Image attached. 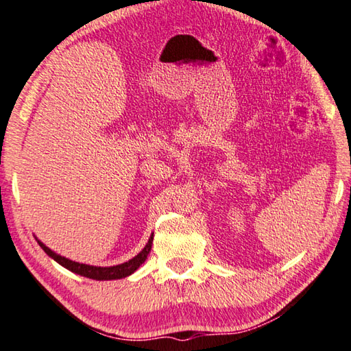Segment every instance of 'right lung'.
Wrapping results in <instances>:
<instances>
[{
  "mask_svg": "<svg viewBox=\"0 0 351 351\" xmlns=\"http://www.w3.org/2000/svg\"><path fill=\"white\" fill-rule=\"evenodd\" d=\"M35 239L38 241V244H40L43 250L46 252L53 261H56V263H58L60 265L64 267V269L73 271L80 276L95 279V281H112V279H123V278L130 276L132 273H135L139 269V267H141L145 263V259H147V254L152 250V244H154V233L150 234L147 244L144 245L143 250L139 252L136 256H133L132 259L127 261V263L112 265V267H98V265H88V264L75 263V261L69 259L66 256H61V254L55 253L53 250H50V248L46 244H44V242L38 239L36 237H35Z\"/></svg>",
  "mask_w": 351,
  "mask_h": 351,
  "instance_id": "add662e5",
  "label": "right lung"
}]
</instances>
